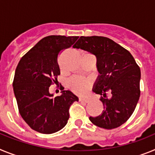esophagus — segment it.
I'll return each mask as SVG.
<instances>
[{"instance_id": "34e87169", "label": "esophagus", "mask_w": 155, "mask_h": 155, "mask_svg": "<svg viewBox=\"0 0 155 155\" xmlns=\"http://www.w3.org/2000/svg\"><path fill=\"white\" fill-rule=\"evenodd\" d=\"M79 101H80V102H86V103H87V102H88L90 101V99L89 98H79Z\"/></svg>"}]
</instances>
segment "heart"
Segmentation results:
<instances>
[{"label":"heart","mask_w":155,"mask_h":155,"mask_svg":"<svg viewBox=\"0 0 155 155\" xmlns=\"http://www.w3.org/2000/svg\"><path fill=\"white\" fill-rule=\"evenodd\" d=\"M68 87L71 91L77 94H84L91 88L92 81L91 78L82 76L72 77L68 82Z\"/></svg>","instance_id":"1"}]
</instances>
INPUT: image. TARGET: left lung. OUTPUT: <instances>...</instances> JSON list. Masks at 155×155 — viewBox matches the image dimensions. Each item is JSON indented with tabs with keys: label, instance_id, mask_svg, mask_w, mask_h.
<instances>
[{
	"label": "left lung",
	"instance_id": "left-lung-1",
	"mask_svg": "<svg viewBox=\"0 0 155 155\" xmlns=\"http://www.w3.org/2000/svg\"><path fill=\"white\" fill-rule=\"evenodd\" d=\"M73 47L90 52L97 59L99 75L92 90L101 95L104 110L98 116H90V121L107 130L120 127L130 117L139 100V66L128 50L107 37L81 36Z\"/></svg>",
	"mask_w": 155,
	"mask_h": 155
}]
</instances>
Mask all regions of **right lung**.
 Returning a JSON list of instances; mask_svg holds the SVG:
<instances>
[{
	"label": "right lung",
	"mask_w": 155,
	"mask_h": 155,
	"mask_svg": "<svg viewBox=\"0 0 155 155\" xmlns=\"http://www.w3.org/2000/svg\"><path fill=\"white\" fill-rule=\"evenodd\" d=\"M78 39V36L64 35L44 37L21 57L16 68L13 88L19 113L37 132L50 134L61 130L68 124L70 106L78 101L63 87L61 96L53 97L49 91L61 74L58 54Z\"/></svg>",
	"instance_id": "right-lung-1"
}]
</instances>
